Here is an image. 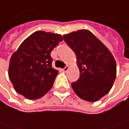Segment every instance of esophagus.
I'll return each mask as SVG.
<instances>
[{
  "label": "esophagus",
  "mask_w": 129,
  "mask_h": 129,
  "mask_svg": "<svg viewBox=\"0 0 129 129\" xmlns=\"http://www.w3.org/2000/svg\"><path fill=\"white\" fill-rule=\"evenodd\" d=\"M69 68H70V67H69V66H66L65 67H64V68L62 69V70H63L64 72H67V71L69 70Z\"/></svg>",
  "instance_id": "obj_1"
}]
</instances>
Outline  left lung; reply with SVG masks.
Returning <instances> with one entry per match:
<instances>
[{
  "instance_id": "8db88e82",
  "label": "left lung",
  "mask_w": 129,
  "mask_h": 129,
  "mask_svg": "<svg viewBox=\"0 0 129 129\" xmlns=\"http://www.w3.org/2000/svg\"><path fill=\"white\" fill-rule=\"evenodd\" d=\"M74 51L80 76L71 86L75 93L88 102H96L111 89L116 77L115 60L106 46L92 32L79 30L63 35Z\"/></svg>"
}]
</instances>
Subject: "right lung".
I'll use <instances>...</instances> for the list:
<instances>
[{
	"instance_id": "right-lung-1",
	"label": "right lung",
	"mask_w": 129,
	"mask_h": 129,
	"mask_svg": "<svg viewBox=\"0 0 129 129\" xmlns=\"http://www.w3.org/2000/svg\"><path fill=\"white\" fill-rule=\"evenodd\" d=\"M62 40L59 34L37 31L13 53L8 75L16 92L28 99H37L52 88L58 70L52 67V50Z\"/></svg>"
}]
</instances>
